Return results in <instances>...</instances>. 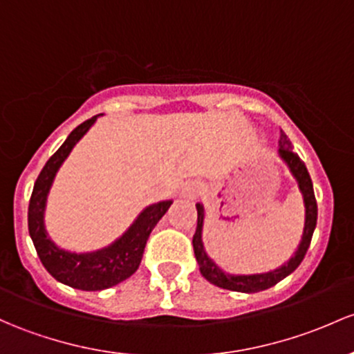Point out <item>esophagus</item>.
<instances>
[{
	"mask_svg": "<svg viewBox=\"0 0 354 354\" xmlns=\"http://www.w3.org/2000/svg\"><path fill=\"white\" fill-rule=\"evenodd\" d=\"M202 189H203V187L200 181H187V183L181 187L180 195L187 200H195L202 195Z\"/></svg>",
	"mask_w": 354,
	"mask_h": 354,
	"instance_id": "esophagus-1",
	"label": "esophagus"
}]
</instances>
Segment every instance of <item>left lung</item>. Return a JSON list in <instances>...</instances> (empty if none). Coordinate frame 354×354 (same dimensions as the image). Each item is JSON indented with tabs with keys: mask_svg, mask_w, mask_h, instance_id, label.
Returning <instances> with one entry per match:
<instances>
[{
	"mask_svg": "<svg viewBox=\"0 0 354 354\" xmlns=\"http://www.w3.org/2000/svg\"><path fill=\"white\" fill-rule=\"evenodd\" d=\"M278 158L285 162L292 176L295 178L299 192L302 193L304 200V230L300 243L297 245L295 252L288 261L278 266L277 270L266 271V273H251V274H234L227 273L222 270L210 256L207 254L205 245H203V224H205V207L203 203H196V212H198V221H196V232L193 236V251H195V258L198 261V268L202 277L212 285H217L221 288L232 290V292H243V293H254L263 292V290L271 288L281 281L283 278L292 274L293 271L299 268L302 259L305 258L308 245H310L312 234L315 230V224H317V202H315L314 187H312L310 174H308L305 162L299 158L297 152H293V146L290 139L286 137L285 132L280 136V149H278Z\"/></svg>",
	"mask_w": 354,
	"mask_h": 354,
	"instance_id": "1",
	"label": "left lung"
}]
</instances>
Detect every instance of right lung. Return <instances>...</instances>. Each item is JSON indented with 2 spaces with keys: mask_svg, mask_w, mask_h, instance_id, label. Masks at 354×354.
I'll return each mask as SVG.
<instances>
[{
  "mask_svg": "<svg viewBox=\"0 0 354 354\" xmlns=\"http://www.w3.org/2000/svg\"><path fill=\"white\" fill-rule=\"evenodd\" d=\"M98 117L102 115H96L77 125L69 133L64 144L46 162L33 185L28 205V232L44 268L61 283L71 288L84 290V292L106 290L132 277L142 261L149 234L173 203V200H162V202L147 205L120 237L96 251L73 252L52 241L46 229L47 196H49L52 183L71 151L86 136Z\"/></svg>",
  "mask_w": 354,
  "mask_h": 354,
  "instance_id": "obj_1",
  "label": "right lung"
}]
</instances>
